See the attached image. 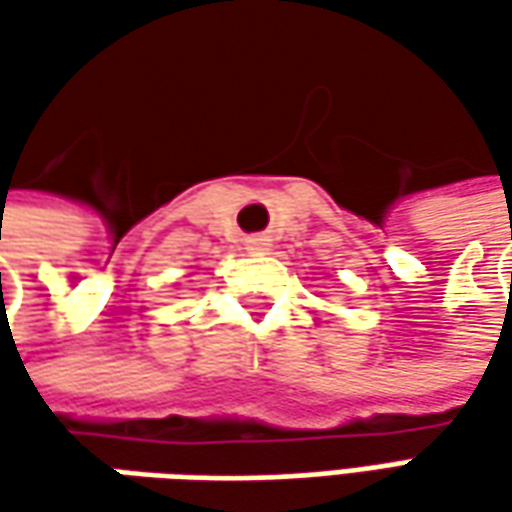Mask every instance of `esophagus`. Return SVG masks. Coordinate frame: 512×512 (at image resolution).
<instances>
[{
    "instance_id": "1",
    "label": "esophagus",
    "mask_w": 512,
    "mask_h": 512,
    "mask_svg": "<svg viewBox=\"0 0 512 512\" xmlns=\"http://www.w3.org/2000/svg\"><path fill=\"white\" fill-rule=\"evenodd\" d=\"M247 253H267L270 250V236L259 233V236H247L245 239Z\"/></svg>"
}]
</instances>
